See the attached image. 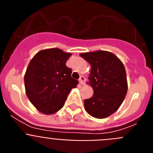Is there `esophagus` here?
Listing matches in <instances>:
<instances>
[{
  "label": "esophagus",
  "mask_w": 153,
  "mask_h": 153,
  "mask_svg": "<svg viewBox=\"0 0 153 153\" xmlns=\"http://www.w3.org/2000/svg\"><path fill=\"white\" fill-rule=\"evenodd\" d=\"M85 80H86V79H85L84 76H81L80 77H79V83H80L81 85H83V84H84V83H85Z\"/></svg>",
  "instance_id": "obj_1"
}]
</instances>
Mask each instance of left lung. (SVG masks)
<instances>
[{
  "label": "left lung",
  "instance_id": "obj_1",
  "mask_svg": "<svg viewBox=\"0 0 153 153\" xmlns=\"http://www.w3.org/2000/svg\"><path fill=\"white\" fill-rule=\"evenodd\" d=\"M91 66L89 82L93 95L84 100L86 111L97 119L108 117L119 109L128 86L122 61L113 53L98 51L80 53Z\"/></svg>",
  "mask_w": 153,
  "mask_h": 153
}]
</instances>
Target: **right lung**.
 I'll use <instances>...</instances> for the list:
<instances>
[{
  "mask_svg": "<svg viewBox=\"0 0 153 153\" xmlns=\"http://www.w3.org/2000/svg\"><path fill=\"white\" fill-rule=\"evenodd\" d=\"M71 56L58 48L39 51L30 60L24 75L28 99L44 114H53L63 106L70 90L79 83L66 66Z\"/></svg>",
  "mask_w": 153,
  "mask_h": 153,
  "instance_id": "right-lung-1",
  "label": "right lung"
}]
</instances>
